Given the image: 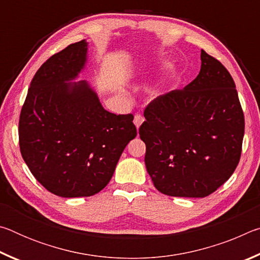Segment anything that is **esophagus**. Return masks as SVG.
<instances>
[{
  "instance_id": "34e87169",
  "label": "esophagus",
  "mask_w": 260,
  "mask_h": 260,
  "mask_svg": "<svg viewBox=\"0 0 260 260\" xmlns=\"http://www.w3.org/2000/svg\"><path fill=\"white\" fill-rule=\"evenodd\" d=\"M143 120H144V118L141 116V114H139V113L135 114V116H134V124L136 126V128H139V127L141 126V124H142V122H143Z\"/></svg>"
}]
</instances>
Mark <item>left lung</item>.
I'll return each instance as SVG.
<instances>
[{"mask_svg": "<svg viewBox=\"0 0 260 260\" xmlns=\"http://www.w3.org/2000/svg\"><path fill=\"white\" fill-rule=\"evenodd\" d=\"M201 71L183 89L151 101L139 134L157 190L174 197H205L239 164L244 114L227 69L201 51Z\"/></svg>", "mask_w": 260, "mask_h": 260, "instance_id": "obj_1", "label": "left lung"}]
</instances>
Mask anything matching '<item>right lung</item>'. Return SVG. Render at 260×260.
Listing matches in <instances>:
<instances>
[{"label":"right lung","instance_id":"1","mask_svg":"<svg viewBox=\"0 0 260 260\" xmlns=\"http://www.w3.org/2000/svg\"><path fill=\"white\" fill-rule=\"evenodd\" d=\"M87 42L52 55L30 82L19 117V148L34 178L60 197H88L111 180L125 147L136 136L133 114L104 110L86 81Z\"/></svg>","mask_w":260,"mask_h":260}]
</instances>
